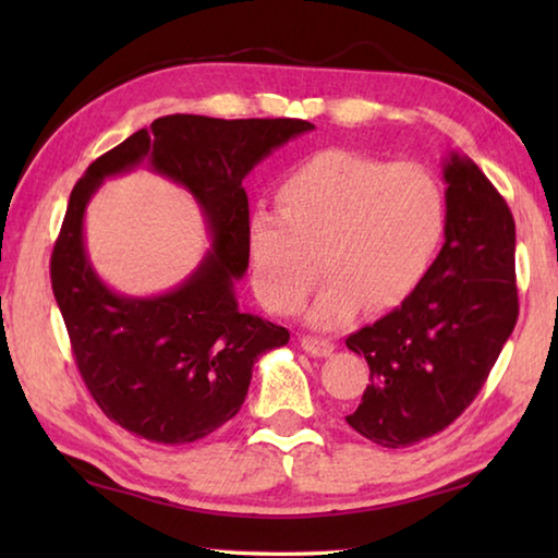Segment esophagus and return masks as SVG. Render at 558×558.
<instances>
[{"label": "esophagus", "instance_id": "34e87169", "mask_svg": "<svg viewBox=\"0 0 558 558\" xmlns=\"http://www.w3.org/2000/svg\"><path fill=\"white\" fill-rule=\"evenodd\" d=\"M300 347L313 356H329L335 352V344L329 342V339H319V337H302Z\"/></svg>", "mask_w": 558, "mask_h": 558}]
</instances>
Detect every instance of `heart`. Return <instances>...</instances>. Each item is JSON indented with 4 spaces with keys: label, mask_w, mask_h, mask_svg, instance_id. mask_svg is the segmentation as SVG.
Segmentation results:
<instances>
[{
    "label": "heart",
    "mask_w": 558,
    "mask_h": 558,
    "mask_svg": "<svg viewBox=\"0 0 558 558\" xmlns=\"http://www.w3.org/2000/svg\"><path fill=\"white\" fill-rule=\"evenodd\" d=\"M446 233V194L423 165H393L352 149H323L278 189V211L248 221L253 286L272 313H295L319 268L307 310L315 327L347 323L362 302L389 310L426 276Z\"/></svg>",
    "instance_id": "heart-1"
}]
</instances>
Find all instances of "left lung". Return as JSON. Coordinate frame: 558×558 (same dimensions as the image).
Instances as JSON below:
<instances>
[{"instance_id":"obj_1","label":"left lung","mask_w":558,"mask_h":558,"mask_svg":"<svg viewBox=\"0 0 558 558\" xmlns=\"http://www.w3.org/2000/svg\"><path fill=\"white\" fill-rule=\"evenodd\" d=\"M446 243L393 313L347 337L372 379L347 423L384 448L448 428L483 389L519 315L514 219L472 159L450 153Z\"/></svg>"}]
</instances>
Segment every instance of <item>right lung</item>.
Returning <instances> with one entry per match:
<instances>
[{"label":"right lung","instance_id":"add662e5","mask_svg":"<svg viewBox=\"0 0 558 558\" xmlns=\"http://www.w3.org/2000/svg\"><path fill=\"white\" fill-rule=\"evenodd\" d=\"M313 128L292 118H157L75 182L51 253V288L83 381L118 426L162 446L209 436L239 413L256 359L288 344L286 327L241 313L235 300L251 253L243 179ZM140 163L184 185L213 235L201 268L155 299L110 291L92 270L82 239V216L101 179Z\"/></svg>","mask_w":558,"mask_h":558}]
</instances>
